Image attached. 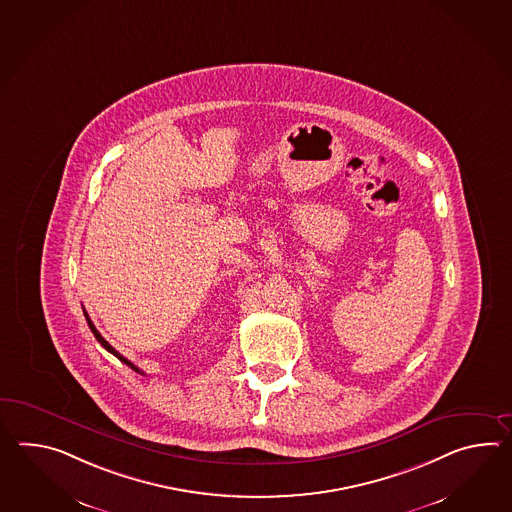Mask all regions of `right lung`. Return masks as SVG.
<instances>
[{"label": "right lung", "instance_id": "obj_1", "mask_svg": "<svg viewBox=\"0 0 512 512\" xmlns=\"http://www.w3.org/2000/svg\"><path fill=\"white\" fill-rule=\"evenodd\" d=\"M84 316H86V321H88V327H90L91 332H93V336H95V338H97V341H99V343H101V345H103L104 349H106V351H108V353L114 354L115 358H119V360H121V362H123V364L128 365V367H132V369H134V371H137V373H141V371H139V369H137L136 365L132 364V362H130V360H126V358H125V356H123V354L117 353V351H115L114 347H112V345H110V343H108V341L104 340L103 336H101V332H99V330L95 329V325H93V323H91L90 316H88V312H86V310H84Z\"/></svg>", "mask_w": 512, "mask_h": 512}]
</instances>
